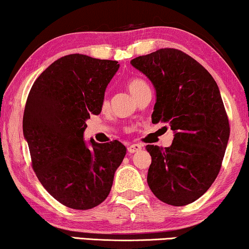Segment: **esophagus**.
Masks as SVG:
<instances>
[{"instance_id": "34e87169", "label": "esophagus", "mask_w": 249, "mask_h": 249, "mask_svg": "<svg viewBox=\"0 0 249 249\" xmlns=\"http://www.w3.org/2000/svg\"><path fill=\"white\" fill-rule=\"evenodd\" d=\"M141 149H142V145L132 144V145H129L128 153H129V154H132V153H136V152L141 151Z\"/></svg>"}]
</instances>
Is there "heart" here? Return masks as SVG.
<instances>
[{
	"label": "heart",
	"mask_w": 249,
	"mask_h": 249,
	"mask_svg": "<svg viewBox=\"0 0 249 249\" xmlns=\"http://www.w3.org/2000/svg\"><path fill=\"white\" fill-rule=\"evenodd\" d=\"M127 87H128L129 91H130V94L135 98L137 97L139 94H142V91L148 89V88H149L147 83H146V81H144L142 79H141V78H132V79H130L127 83ZM103 105H104V107H105V105H107V98H104Z\"/></svg>",
	"instance_id": "obj_1"
}]
</instances>
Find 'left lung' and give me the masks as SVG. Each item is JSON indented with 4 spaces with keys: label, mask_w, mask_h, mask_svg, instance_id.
Returning <instances> with one entry per match:
<instances>
[{
    "label": "left lung",
    "mask_w": 249,
    "mask_h": 249,
    "mask_svg": "<svg viewBox=\"0 0 249 249\" xmlns=\"http://www.w3.org/2000/svg\"><path fill=\"white\" fill-rule=\"evenodd\" d=\"M130 63L155 87L152 122L175 131L170 147L146 146L152 156L149 188L169 205L195 202L219 175L229 141L219 87L202 64L176 49L158 50Z\"/></svg>",
    "instance_id": "1"
}]
</instances>
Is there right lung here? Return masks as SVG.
I'll return each instance as SVG.
<instances>
[{"label": "right lung", "instance_id": "1", "mask_svg": "<svg viewBox=\"0 0 249 249\" xmlns=\"http://www.w3.org/2000/svg\"><path fill=\"white\" fill-rule=\"evenodd\" d=\"M117 61L70 54L39 74L27 98L22 129L37 178L51 196L73 210L100 205L125 155L119 141H84L86 120L100 114Z\"/></svg>", "mask_w": 249, "mask_h": 249}]
</instances>
